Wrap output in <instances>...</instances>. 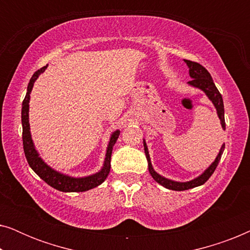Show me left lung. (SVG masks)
I'll use <instances>...</instances> for the list:
<instances>
[{"label":"left lung","mask_w":250,"mask_h":250,"mask_svg":"<svg viewBox=\"0 0 250 250\" xmlns=\"http://www.w3.org/2000/svg\"><path fill=\"white\" fill-rule=\"evenodd\" d=\"M184 62L188 64L189 67V75L190 77L192 78L190 82H188V84L191 85V86L197 87L201 90L203 92H205V94L207 95L208 99L213 102L214 107L216 108L217 111V116L221 121V125L222 128L225 129V119H224V104H223V99H222V95L220 92H218L217 87L215 86L213 78H211L210 74L208 73V70L206 68L201 66L200 63L198 62H193V61L190 60H184ZM143 146H145V152H146V160H148V167H149V173L151 174V176L153 177V180L156 181L157 183H159L160 186L165 187L166 189L169 190H175V191H183V190H189L192 189V188L203 186V184L206 182V181L209 179L211 176V174L214 173V170L216 169V167L220 163L222 153L224 151L225 145H222L220 152L216 156V158L213 163L210 164V166L205 170V172L199 175L196 179L188 181V182H176V181L166 179L156 172L153 169L151 160H150V156H149V151H148V146H146V143L145 140H143Z\"/></svg>","instance_id":"obj_1"}]
</instances>
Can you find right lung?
I'll use <instances>...</instances> for the list:
<instances>
[{
  "label": "right lung",
  "instance_id": "obj_1",
  "mask_svg": "<svg viewBox=\"0 0 250 250\" xmlns=\"http://www.w3.org/2000/svg\"><path fill=\"white\" fill-rule=\"evenodd\" d=\"M47 68L44 66L37 71L34 73V75L30 78L28 86H27V93L26 97L22 101V108H21V124H22V145H23V151H25V156L27 162H28L29 166L42 179L44 182L49 184L50 187L54 188V189L62 191V192H83V191H87L93 188L100 186L104 181L107 179L109 172H110V160H111V153L114 145L117 141L119 133L121 131L117 129L112 133L109 140L107 152H105V158L104 162V166L99 170L98 173L92 174V175L84 176V177H73L66 174H62L60 172H57L52 167H50L44 160L41 158L39 152L35 149L34 142L32 140V134H30V127H29V100H30V92L33 90L34 83L39 78V76L42 73H44Z\"/></svg>",
  "mask_w": 250,
  "mask_h": 250
}]
</instances>
